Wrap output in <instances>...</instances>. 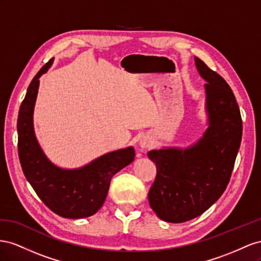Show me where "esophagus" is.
Returning <instances> with one entry per match:
<instances>
[{
    "instance_id": "obj_1",
    "label": "esophagus",
    "mask_w": 261,
    "mask_h": 261,
    "mask_svg": "<svg viewBox=\"0 0 261 261\" xmlns=\"http://www.w3.org/2000/svg\"><path fill=\"white\" fill-rule=\"evenodd\" d=\"M140 144L142 147H147V142H145V141H141Z\"/></svg>"
}]
</instances>
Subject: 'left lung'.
<instances>
[{
	"instance_id": "obj_1",
	"label": "left lung",
	"mask_w": 261,
	"mask_h": 261,
	"mask_svg": "<svg viewBox=\"0 0 261 261\" xmlns=\"http://www.w3.org/2000/svg\"><path fill=\"white\" fill-rule=\"evenodd\" d=\"M205 81L209 128L197 144L151 151L156 176L148 202L158 217L184 223L206 211L225 191L241 146L243 122L234 93L219 73L195 58Z\"/></svg>"
}]
</instances>
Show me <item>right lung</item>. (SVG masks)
I'll use <instances>...</instances> for the list:
<instances>
[{
    "mask_svg": "<svg viewBox=\"0 0 261 261\" xmlns=\"http://www.w3.org/2000/svg\"><path fill=\"white\" fill-rule=\"evenodd\" d=\"M52 63L49 60L36 74L21 102L18 119V158L21 169L42 202L56 214L68 219L87 218L105 202L111 178L135 160V148L107 153L80 169L55 166L37 143L33 126L34 106L39 77Z\"/></svg>",
    "mask_w": 261,
    "mask_h": 261,
    "instance_id": "1",
    "label": "right lung"
}]
</instances>
